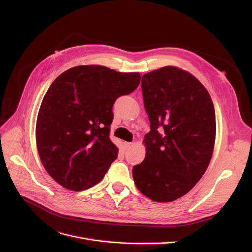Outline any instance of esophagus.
I'll use <instances>...</instances> for the list:
<instances>
[{
  "mask_svg": "<svg viewBox=\"0 0 252 252\" xmlns=\"http://www.w3.org/2000/svg\"><path fill=\"white\" fill-rule=\"evenodd\" d=\"M132 147V143L131 142H125V148L126 150H128L129 148Z\"/></svg>",
  "mask_w": 252,
  "mask_h": 252,
  "instance_id": "esophagus-1",
  "label": "esophagus"
}]
</instances>
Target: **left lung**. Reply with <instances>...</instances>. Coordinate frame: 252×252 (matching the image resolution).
Here are the masks:
<instances>
[{
  "instance_id": "left-lung-1",
  "label": "left lung",
  "mask_w": 252,
  "mask_h": 252,
  "mask_svg": "<svg viewBox=\"0 0 252 252\" xmlns=\"http://www.w3.org/2000/svg\"><path fill=\"white\" fill-rule=\"evenodd\" d=\"M141 91L151 130L145 160L134 165L137 189L157 202L187 194L202 177L212 157L215 112L211 97L191 74L163 66L142 76Z\"/></svg>"
}]
</instances>
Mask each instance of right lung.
<instances>
[{"mask_svg": "<svg viewBox=\"0 0 252 252\" xmlns=\"http://www.w3.org/2000/svg\"><path fill=\"white\" fill-rule=\"evenodd\" d=\"M138 73L79 65L60 75L45 94L35 126L42 163L66 189L98 184L119 149L110 138L116 99L139 85Z\"/></svg>", "mask_w": 252, "mask_h": 252, "instance_id": "obj_1", "label": "right lung"}]
</instances>
